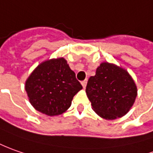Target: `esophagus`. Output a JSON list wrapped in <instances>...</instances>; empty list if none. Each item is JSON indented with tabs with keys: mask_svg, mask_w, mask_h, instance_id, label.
<instances>
[{
	"mask_svg": "<svg viewBox=\"0 0 153 153\" xmlns=\"http://www.w3.org/2000/svg\"><path fill=\"white\" fill-rule=\"evenodd\" d=\"M86 84H87V79H85V80L81 81V85H82V86H83V88H85V86H86Z\"/></svg>",
	"mask_w": 153,
	"mask_h": 153,
	"instance_id": "1",
	"label": "esophagus"
}]
</instances>
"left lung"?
<instances>
[{
    "instance_id": "obj_1",
    "label": "left lung",
    "mask_w": 153,
    "mask_h": 153,
    "mask_svg": "<svg viewBox=\"0 0 153 153\" xmlns=\"http://www.w3.org/2000/svg\"><path fill=\"white\" fill-rule=\"evenodd\" d=\"M92 109L108 120L121 118L129 111L137 96L134 79L125 69L102 62L90 77L85 90Z\"/></svg>"
}]
</instances>
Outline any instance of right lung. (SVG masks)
<instances>
[{
  "instance_id": "obj_1",
  "label": "right lung",
  "mask_w": 153,
  "mask_h": 153,
  "mask_svg": "<svg viewBox=\"0 0 153 153\" xmlns=\"http://www.w3.org/2000/svg\"><path fill=\"white\" fill-rule=\"evenodd\" d=\"M81 89L74 72L63 57L41 62L25 83L29 102L37 111L48 116L66 112Z\"/></svg>"
}]
</instances>
